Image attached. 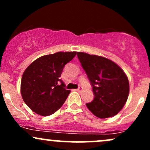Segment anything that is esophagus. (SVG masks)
I'll return each mask as SVG.
<instances>
[{"instance_id": "esophagus-1", "label": "esophagus", "mask_w": 150, "mask_h": 150, "mask_svg": "<svg viewBox=\"0 0 150 150\" xmlns=\"http://www.w3.org/2000/svg\"><path fill=\"white\" fill-rule=\"evenodd\" d=\"M82 90V87H79L77 89V91H78V92H81Z\"/></svg>"}]
</instances>
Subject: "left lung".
<instances>
[{"label": "left lung", "instance_id": "left-lung-1", "mask_svg": "<svg viewBox=\"0 0 150 150\" xmlns=\"http://www.w3.org/2000/svg\"><path fill=\"white\" fill-rule=\"evenodd\" d=\"M77 58L92 86L94 98L87 107L94 116L106 118L116 115L129 94L128 77L116 63L96 55L77 52Z\"/></svg>", "mask_w": 150, "mask_h": 150}]
</instances>
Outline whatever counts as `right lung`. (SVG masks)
<instances>
[{"instance_id":"1","label":"right lung","mask_w":150,"mask_h":150,"mask_svg":"<svg viewBox=\"0 0 150 150\" xmlns=\"http://www.w3.org/2000/svg\"><path fill=\"white\" fill-rule=\"evenodd\" d=\"M77 52H57L36 59L26 68L22 77V97L32 111L47 116L64 104L70 91L60 79L63 68Z\"/></svg>"}]
</instances>
